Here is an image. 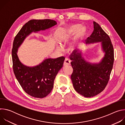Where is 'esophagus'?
I'll return each mask as SVG.
<instances>
[{
	"label": "esophagus",
	"mask_w": 125,
	"mask_h": 125,
	"mask_svg": "<svg viewBox=\"0 0 125 125\" xmlns=\"http://www.w3.org/2000/svg\"><path fill=\"white\" fill-rule=\"evenodd\" d=\"M70 64H71V61L68 58H66L64 62L63 65L64 66H66L70 65Z\"/></svg>",
	"instance_id": "1"
}]
</instances>
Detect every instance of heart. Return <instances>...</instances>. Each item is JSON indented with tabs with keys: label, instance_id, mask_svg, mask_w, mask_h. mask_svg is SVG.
<instances>
[{
	"label": "heart",
	"instance_id": "1",
	"mask_svg": "<svg viewBox=\"0 0 125 125\" xmlns=\"http://www.w3.org/2000/svg\"><path fill=\"white\" fill-rule=\"evenodd\" d=\"M87 31L85 27H82L80 24H74L66 28L62 29L61 30L60 34V42H65L68 40L69 38L76 33L77 37H82L84 36L86 33ZM74 48V45L72 46ZM58 51L61 52L62 49L58 47L57 48Z\"/></svg>",
	"mask_w": 125,
	"mask_h": 125
}]
</instances>
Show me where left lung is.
I'll use <instances>...</instances> for the list:
<instances>
[{"label": "left lung", "instance_id": "left-lung-1", "mask_svg": "<svg viewBox=\"0 0 125 125\" xmlns=\"http://www.w3.org/2000/svg\"><path fill=\"white\" fill-rule=\"evenodd\" d=\"M94 30L85 43L100 42L104 55L98 63L87 62L82 51L75 50L70 56L73 69L71 75L76 91L85 97H91L102 92L107 84L114 63V49L111 40L99 26L94 22Z\"/></svg>", "mask_w": 125, "mask_h": 125}]
</instances>
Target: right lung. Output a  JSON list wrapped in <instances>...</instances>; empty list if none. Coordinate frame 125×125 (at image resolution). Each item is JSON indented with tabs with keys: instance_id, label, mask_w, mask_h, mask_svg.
<instances>
[{
	"instance_id": "1",
	"label": "right lung",
	"mask_w": 125,
	"mask_h": 125,
	"mask_svg": "<svg viewBox=\"0 0 125 125\" xmlns=\"http://www.w3.org/2000/svg\"><path fill=\"white\" fill-rule=\"evenodd\" d=\"M57 24L50 19L31 20L26 23L15 37L12 50L13 69L15 77L24 91L36 98H43L52 91L55 77L63 65L65 58L46 59L40 64L27 66L17 55L18 48L32 32L47 30Z\"/></svg>"
}]
</instances>
